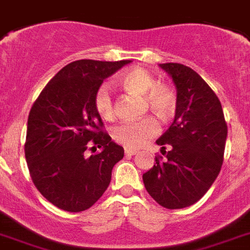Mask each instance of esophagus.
Listing matches in <instances>:
<instances>
[{
  "label": "esophagus",
  "mask_w": 250,
  "mask_h": 250,
  "mask_svg": "<svg viewBox=\"0 0 250 250\" xmlns=\"http://www.w3.org/2000/svg\"><path fill=\"white\" fill-rule=\"evenodd\" d=\"M138 150L137 149H129V148H125V154L126 156H134V154H137Z\"/></svg>",
  "instance_id": "1"
}]
</instances>
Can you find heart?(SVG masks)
Returning a JSON list of instances; mask_svg holds the SVG:
<instances>
[{
  "label": "heart",
  "mask_w": 250,
  "mask_h": 250,
  "mask_svg": "<svg viewBox=\"0 0 250 250\" xmlns=\"http://www.w3.org/2000/svg\"><path fill=\"white\" fill-rule=\"evenodd\" d=\"M121 84L126 90L142 94L147 108H152L160 116L167 117L176 108V94L170 86L156 83L153 74L140 66L127 70L121 76ZM94 106L97 112L104 120H112L115 117V101L111 88L107 84L101 85L94 96ZM160 124L152 116L139 120L125 121L115 126L112 131L113 139L129 149H137L147 143L150 138L157 135Z\"/></svg>",
  "instance_id": "1"
}]
</instances>
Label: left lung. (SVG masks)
I'll use <instances>...</instances> for the list:
<instances>
[{"label":"left lung","mask_w":250,"mask_h":250,"mask_svg":"<svg viewBox=\"0 0 250 250\" xmlns=\"http://www.w3.org/2000/svg\"><path fill=\"white\" fill-rule=\"evenodd\" d=\"M160 67L176 86V110L174 123L156 140L166 160L156 157L143 183L160 206L179 209L199 201L220 174L228 125L221 102L201 75L176 62Z\"/></svg>","instance_id":"8db88e82"}]
</instances>
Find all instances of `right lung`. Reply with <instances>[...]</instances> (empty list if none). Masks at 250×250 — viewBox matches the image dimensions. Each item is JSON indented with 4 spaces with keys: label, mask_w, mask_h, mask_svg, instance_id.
<instances>
[{
    "label": "right lung",
    "mask_w": 250,
    "mask_h": 250,
    "mask_svg": "<svg viewBox=\"0 0 250 250\" xmlns=\"http://www.w3.org/2000/svg\"><path fill=\"white\" fill-rule=\"evenodd\" d=\"M130 60H78L49 80L29 112L25 158L39 193L60 209L82 212L110 185L113 166L124 148L102 131L94 96L103 80ZM93 147L103 152L85 158Z\"/></svg>",
    "instance_id": "add662e5"
}]
</instances>
